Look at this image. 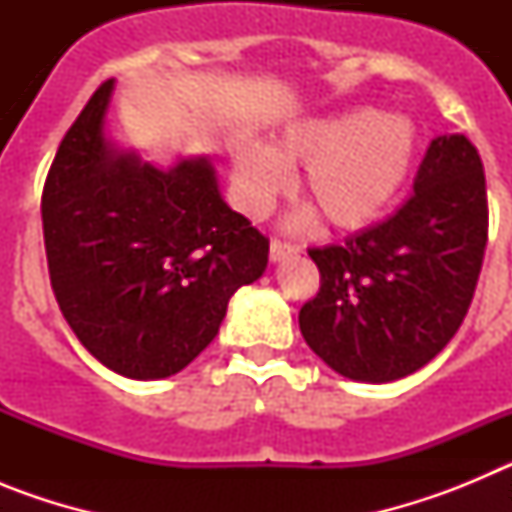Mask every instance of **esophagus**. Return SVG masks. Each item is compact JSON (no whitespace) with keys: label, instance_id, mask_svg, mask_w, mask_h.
Listing matches in <instances>:
<instances>
[{"label":"esophagus","instance_id":"1","mask_svg":"<svg viewBox=\"0 0 512 512\" xmlns=\"http://www.w3.org/2000/svg\"><path fill=\"white\" fill-rule=\"evenodd\" d=\"M297 253H300V248L292 246V243L271 241V246H269L271 261H284V259H289V256H297Z\"/></svg>","mask_w":512,"mask_h":512}]
</instances>
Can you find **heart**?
Here are the masks:
<instances>
[{
  "instance_id": "b5f03b06",
  "label": "heart",
  "mask_w": 512,
  "mask_h": 512,
  "mask_svg": "<svg viewBox=\"0 0 512 512\" xmlns=\"http://www.w3.org/2000/svg\"><path fill=\"white\" fill-rule=\"evenodd\" d=\"M418 130L397 112L369 107L289 122L269 146L238 140L230 151L233 187L246 215L264 217L287 192V169L302 167L300 192L328 228L361 230L382 220L413 174ZM312 217L309 207L292 223Z\"/></svg>"
}]
</instances>
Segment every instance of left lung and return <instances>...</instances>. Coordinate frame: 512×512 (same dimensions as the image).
Masks as SVG:
<instances>
[{"mask_svg":"<svg viewBox=\"0 0 512 512\" xmlns=\"http://www.w3.org/2000/svg\"><path fill=\"white\" fill-rule=\"evenodd\" d=\"M413 192L343 246L307 251L320 292L302 305V336L333 372L356 382L418 372L472 305L487 246V187L469 138L431 140Z\"/></svg>","mask_w":512,"mask_h":512,"instance_id":"left-lung-1","label":"left lung"}]
</instances>
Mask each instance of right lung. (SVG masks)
I'll return each instance as SVG.
<instances>
[{"mask_svg":"<svg viewBox=\"0 0 512 512\" xmlns=\"http://www.w3.org/2000/svg\"><path fill=\"white\" fill-rule=\"evenodd\" d=\"M104 81L43 187L48 274L81 346L130 379L182 372L210 346L235 289L264 274L269 238L230 210L207 158L171 169L104 135Z\"/></svg>","mask_w":512,"mask_h":512,"instance_id":"right-lung-1","label":"right lung"}]
</instances>
